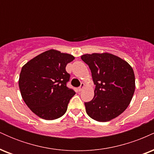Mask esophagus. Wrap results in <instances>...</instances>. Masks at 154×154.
Masks as SVG:
<instances>
[{
    "label": "esophagus",
    "instance_id": "obj_1",
    "mask_svg": "<svg viewBox=\"0 0 154 154\" xmlns=\"http://www.w3.org/2000/svg\"><path fill=\"white\" fill-rule=\"evenodd\" d=\"M84 87H85V84L84 83H81V85L79 86V87L78 88V91L80 92V91H82V90H83V88H84Z\"/></svg>",
    "mask_w": 154,
    "mask_h": 154
}]
</instances>
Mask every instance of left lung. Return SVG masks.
Here are the masks:
<instances>
[{
  "instance_id": "1",
  "label": "left lung",
  "mask_w": 154,
  "mask_h": 154,
  "mask_svg": "<svg viewBox=\"0 0 154 154\" xmlns=\"http://www.w3.org/2000/svg\"><path fill=\"white\" fill-rule=\"evenodd\" d=\"M81 59L89 66L95 85L94 98L85 103L88 115L102 122L117 117L128 108L135 92L132 66L109 53L84 54Z\"/></svg>"
}]
</instances>
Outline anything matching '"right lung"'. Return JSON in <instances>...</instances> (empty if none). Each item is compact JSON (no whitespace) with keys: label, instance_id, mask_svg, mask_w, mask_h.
Returning <instances> with one entry per match:
<instances>
[{"label":"right lung","instance_id":"right-lung-1","mask_svg":"<svg viewBox=\"0 0 154 154\" xmlns=\"http://www.w3.org/2000/svg\"><path fill=\"white\" fill-rule=\"evenodd\" d=\"M74 59L71 54L51 49L22 66L19 79L21 95L39 117L54 120L66 113L69 102L75 94L66 87L70 75L66 66Z\"/></svg>","mask_w":154,"mask_h":154}]
</instances>
